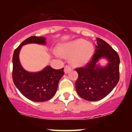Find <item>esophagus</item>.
<instances>
[{
  "mask_svg": "<svg viewBox=\"0 0 132 132\" xmlns=\"http://www.w3.org/2000/svg\"><path fill=\"white\" fill-rule=\"evenodd\" d=\"M71 70V68L69 66H66L64 67V73H68Z\"/></svg>",
  "mask_w": 132,
  "mask_h": 132,
  "instance_id": "esophagus-1",
  "label": "esophagus"
}]
</instances>
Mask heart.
I'll return each mask as SVG.
<instances>
[{"instance_id": "heart-1", "label": "heart", "mask_w": 132, "mask_h": 132, "mask_svg": "<svg viewBox=\"0 0 132 132\" xmlns=\"http://www.w3.org/2000/svg\"><path fill=\"white\" fill-rule=\"evenodd\" d=\"M57 52L63 57H70V62L73 65L82 66L91 59L94 47L84 39H77L60 45Z\"/></svg>"}]
</instances>
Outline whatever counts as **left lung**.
Returning a JSON list of instances; mask_svg holds the SVG:
<instances>
[{
    "label": "left lung",
    "instance_id": "8db88e82",
    "mask_svg": "<svg viewBox=\"0 0 132 132\" xmlns=\"http://www.w3.org/2000/svg\"><path fill=\"white\" fill-rule=\"evenodd\" d=\"M95 53L85 67L76 68L78 74L75 83L78 95L87 101H98L108 95L118 84L119 80V62L118 53L103 39H96ZM102 58H106L107 66L97 64Z\"/></svg>",
    "mask_w": 132,
    "mask_h": 132
}]
</instances>
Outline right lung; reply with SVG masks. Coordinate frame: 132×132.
Listing matches in <instances>:
<instances>
[{
	"label": "right lung",
	"instance_id": "right-lung-1",
	"mask_svg": "<svg viewBox=\"0 0 132 132\" xmlns=\"http://www.w3.org/2000/svg\"><path fill=\"white\" fill-rule=\"evenodd\" d=\"M29 43L45 45L46 38L29 37L14 50L13 56V80L17 89L27 99L36 102H45L55 95L59 82L64 74V68L55 70L47 66L38 72L26 71L20 62L19 53L22 46Z\"/></svg>",
	"mask_w": 132,
	"mask_h": 132
}]
</instances>
